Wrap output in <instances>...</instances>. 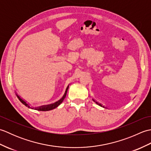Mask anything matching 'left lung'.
I'll use <instances>...</instances> for the list:
<instances>
[{
  "label": "left lung",
  "mask_w": 151,
  "mask_h": 151,
  "mask_svg": "<svg viewBox=\"0 0 151 151\" xmlns=\"http://www.w3.org/2000/svg\"><path fill=\"white\" fill-rule=\"evenodd\" d=\"M93 101H94V102H95V103H96V104H97L98 105H99V106H102V107H104V106H102V104H101L100 103H99V102H97V101H95L94 100V99H93Z\"/></svg>",
  "instance_id": "8db88e82"
}]
</instances>
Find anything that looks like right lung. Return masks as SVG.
I'll return each mask as SVG.
<instances>
[{
  "instance_id": "1",
  "label": "right lung",
  "mask_w": 151,
  "mask_h": 151,
  "mask_svg": "<svg viewBox=\"0 0 151 151\" xmlns=\"http://www.w3.org/2000/svg\"><path fill=\"white\" fill-rule=\"evenodd\" d=\"M68 88H69V86H67V88H66L65 94L63 95V97H62V99H61L60 100H59L58 101V102H56L55 103L52 104H49V105H47V106H40V107H38V108H34L30 107V105L28 104H27V102H25L24 100H22V99L20 97H19V96L17 93H16V95H17V98L19 99V100L20 101L22 104L28 107V108H32V109H34V110H38V111H49V110H52V109L56 108V107L58 106H59L61 103H62V102L63 101V99L65 98V96H66V95H67V90H68Z\"/></svg>"
}]
</instances>
